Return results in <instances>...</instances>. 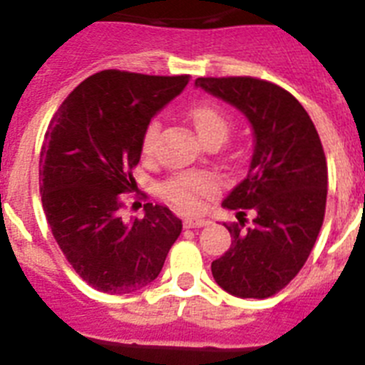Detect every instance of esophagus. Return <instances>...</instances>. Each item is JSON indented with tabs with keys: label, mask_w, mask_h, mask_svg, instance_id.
Returning <instances> with one entry per match:
<instances>
[{
	"label": "esophagus",
	"mask_w": 365,
	"mask_h": 365,
	"mask_svg": "<svg viewBox=\"0 0 365 365\" xmlns=\"http://www.w3.org/2000/svg\"><path fill=\"white\" fill-rule=\"evenodd\" d=\"M182 225H185V228H201V227H206L208 221L201 217H186Z\"/></svg>",
	"instance_id": "esophagus-1"
}]
</instances>
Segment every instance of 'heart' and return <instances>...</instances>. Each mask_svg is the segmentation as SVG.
Here are the masks:
<instances>
[{
    "label": "heart",
    "instance_id": "heart-1",
    "mask_svg": "<svg viewBox=\"0 0 365 365\" xmlns=\"http://www.w3.org/2000/svg\"><path fill=\"white\" fill-rule=\"evenodd\" d=\"M188 118L206 146H219L227 140L230 133V117L219 106L210 104V102L193 106L188 111ZM159 131V120H151L146 125L143 140H140V150L144 155H150L153 151ZM215 192H217L215 179L202 172L177 173L160 186L163 197L185 212L197 210L201 206V199L210 197Z\"/></svg>",
    "mask_w": 365,
    "mask_h": 365
}]
</instances>
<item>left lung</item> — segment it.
<instances>
[{"label":"left lung","instance_id":"obj_1","mask_svg":"<svg viewBox=\"0 0 365 365\" xmlns=\"http://www.w3.org/2000/svg\"><path fill=\"white\" fill-rule=\"evenodd\" d=\"M195 86L240 109L256 138L247 177L222 201L240 225L225 222L232 245L212 261V274L228 294L269 298L294 279L320 234L327 201L320 137L303 106L276 83L225 76ZM247 211L255 219L245 229Z\"/></svg>","mask_w":365,"mask_h":365}]
</instances>
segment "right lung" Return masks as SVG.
Returning <instances> with one entry per match:
<instances>
[{"instance_id": "right-lung-1", "label": "right lung", "mask_w": 365, "mask_h": 365, "mask_svg": "<svg viewBox=\"0 0 365 365\" xmlns=\"http://www.w3.org/2000/svg\"><path fill=\"white\" fill-rule=\"evenodd\" d=\"M190 74L151 76L106 69L83 80L54 113L40 153V192L58 247L80 278L106 294H130L153 282L182 230L170 208L144 205L124 222L122 193L155 113Z\"/></svg>"}]
</instances>
